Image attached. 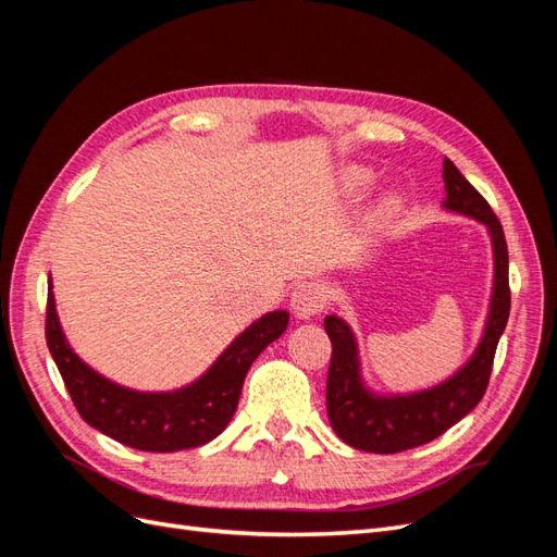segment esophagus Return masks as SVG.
Masks as SVG:
<instances>
[{
	"mask_svg": "<svg viewBox=\"0 0 557 557\" xmlns=\"http://www.w3.org/2000/svg\"><path fill=\"white\" fill-rule=\"evenodd\" d=\"M290 301L299 318H313L325 309V290L315 281H301L293 290Z\"/></svg>",
	"mask_w": 557,
	"mask_h": 557,
	"instance_id": "obj_1",
	"label": "esophagus"
}]
</instances>
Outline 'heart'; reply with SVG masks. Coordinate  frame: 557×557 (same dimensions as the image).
Masks as SVG:
<instances>
[{
	"label": "heart",
	"mask_w": 557,
	"mask_h": 557,
	"mask_svg": "<svg viewBox=\"0 0 557 557\" xmlns=\"http://www.w3.org/2000/svg\"><path fill=\"white\" fill-rule=\"evenodd\" d=\"M369 176L364 170H352V172H348V183L352 185V188H362V185H367L369 183Z\"/></svg>",
	"instance_id": "obj_1"
}]
</instances>
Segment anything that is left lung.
Listing matches in <instances>:
<instances>
[{"instance_id":"obj_1","label":"left lung","mask_w":557,"mask_h":557,"mask_svg":"<svg viewBox=\"0 0 557 557\" xmlns=\"http://www.w3.org/2000/svg\"><path fill=\"white\" fill-rule=\"evenodd\" d=\"M448 211L483 223L493 237L495 288L483 339L471 360L448 381L413 395L379 397L362 385L356 336L342 318L327 315L325 332L332 342L327 372V416L336 436L348 446L369 453H399L423 446L462 420L485 395L491 381L497 342L507 327L511 309L509 250L502 223L483 195L448 158L444 160Z\"/></svg>"}]
</instances>
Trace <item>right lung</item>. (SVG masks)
Returning a JSON list of instances; mask_svg holds the SVG:
<instances>
[{
	"mask_svg": "<svg viewBox=\"0 0 557 557\" xmlns=\"http://www.w3.org/2000/svg\"><path fill=\"white\" fill-rule=\"evenodd\" d=\"M288 311H272L234 339L209 372L174 393H137L99 376L81 362L58 323L48 290L46 344L81 418L129 448L172 453L215 440L237 411L250 364L288 327Z\"/></svg>",
	"mask_w": 557,
	"mask_h": 557,
	"instance_id": "right-lung-1",
	"label": "right lung"
}]
</instances>
